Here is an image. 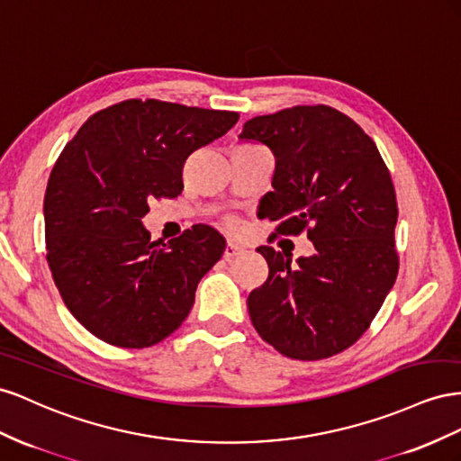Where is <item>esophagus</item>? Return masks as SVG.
Wrapping results in <instances>:
<instances>
[{
  "label": "esophagus",
  "mask_w": 461,
  "mask_h": 461,
  "mask_svg": "<svg viewBox=\"0 0 461 461\" xmlns=\"http://www.w3.org/2000/svg\"><path fill=\"white\" fill-rule=\"evenodd\" d=\"M243 253H245V249H243V247H240L238 243H233V241H228V245H226V251H223V258H226V260H231V258L240 257V255H243Z\"/></svg>",
  "instance_id": "esophagus-1"
}]
</instances>
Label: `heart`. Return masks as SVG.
<instances>
[{
    "mask_svg": "<svg viewBox=\"0 0 461 461\" xmlns=\"http://www.w3.org/2000/svg\"><path fill=\"white\" fill-rule=\"evenodd\" d=\"M230 228H231V230H238V221L231 220V221H230Z\"/></svg>",
    "mask_w": 461,
    "mask_h": 461,
    "instance_id": "1",
    "label": "heart"
}]
</instances>
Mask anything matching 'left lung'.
<instances>
[{
    "instance_id": "8db88e82",
    "label": "left lung",
    "mask_w": 461,
    "mask_h": 461,
    "mask_svg": "<svg viewBox=\"0 0 461 461\" xmlns=\"http://www.w3.org/2000/svg\"><path fill=\"white\" fill-rule=\"evenodd\" d=\"M241 140L268 147L274 191L262 196L276 231L307 230L311 257L262 245L268 278L249 294L260 338L285 357L317 361L348 349L371 326L398 276L396 191L376 144L341 112L295 106L258 115Z\"/></svg>"
}]
</instances>
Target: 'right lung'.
<instances>
[{
    "label": "right lung",
    "instance_id": "obj_1",
    "mask_svg": "<svg viewBox=\"0 0 461 461\" xmlns=\"http://www.w3.org/2000/svg\"><path fill=\"white\" fill-rule=\"evenodd\" d=\"M235 112L125 100L90 115L65 144L44 196L48 265L63 303L90 334L150 348L181 326L226 240L194 226L158 243L149 203L183 191V164L226 135Z\"/></svg>",
    "mask_w": 461,
    "mask_h": 461
}]
</instances>
